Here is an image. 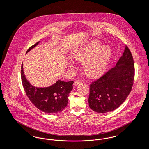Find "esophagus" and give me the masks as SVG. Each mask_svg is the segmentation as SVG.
<instances>
[{"label": "esophagus", "mask_w": 149, "mask_h": 149, "mask_svg": "<svg viewBox=\"0 0 149 149\" xmlns=\"http://www.w3.org/2000/svg\"><path fill=\"white\" fill-rule=\"evenodd\" d=\"M81 83V81H80V80H77V81H74V86H77V85H78V84H80Z\"/></svg>", "instance_id": "obj_1"}]
</instances>
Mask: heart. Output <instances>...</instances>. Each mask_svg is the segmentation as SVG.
I'll return each instance as SVG.
<instances>
[{"label": "heart", "instance_id": "obj_1", "mask_svg": "<svg viewBox=\"0 0 149 149\" xmlns=\"http://www.w3.org/2000/svg\"><path fill=\"white\" fill-rule=\"evenodd\" d=\"M112 51L107 46H102L98 41H93L85 46L79 47L72 52L73 58L83 63L86 75L92 78H97L106 71L109 63ZM70 69H73V64L70 62Z\"/></svg>", "mask_w": 149, "mask_h": 149}]
</instances>
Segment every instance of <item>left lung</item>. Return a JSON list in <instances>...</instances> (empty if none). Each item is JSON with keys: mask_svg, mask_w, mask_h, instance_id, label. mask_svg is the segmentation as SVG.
<instances>
[{"mask_svg": "<svg viewBox=\"0 0 149 149\" xmlns=\"http://www.w3.org/2000/svg\"><path fill=\"white\" fill-rule=\"evenodd\" d=\"M134 77L133 57L126 46L122 56L113 68L90 85V108L99 113L115 110L131 91Z\"/></svg>", "mask_w": 149, "mask_h": 149, "instance_id": "1", "label": "left lung"}]
</instances>
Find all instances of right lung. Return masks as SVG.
<instances>
[{
    "mask_svg": "<svg viewBox=\"0 0 149 149\" xmlns=\"http://www.w3.org/2000/svg\"><path fill=\"white\" fill-rule=\"evenodd\" d=\"M40 42L39 41L31 46L26 54ZM21 79L24 89L29 99L41 111L46 113H57L63 111L67 106L69 94L72 89V81L66 82L58 80L55 83L48 87H36L31 85L26 78L23 64Z\"/></svg>",
    "mask_w": 149,
    "mask_h": 149,
    "instance_id": "1",
    "label": "right lung"
}]
</instances>
